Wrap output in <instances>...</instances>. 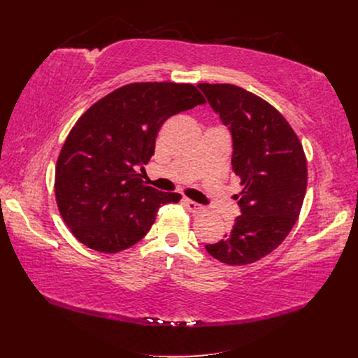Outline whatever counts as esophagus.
<instances>
[{
	"label": "esophagus",
	"instance_id": "obj_1",
	"mask_svg": "<svg viewBox=\"0 0 358 358\" xmlns=\"http://www.w3.org/2000/svg\"><path fill=\"white\" fill-rule=\"evenodd\" d=\"M182 204H184V208L189 210V212H192V213H200L203 210V208H201L199 203H196V201H193L190 199H184Z\"/></svg>",
	"mask_w": 358,
	"mask_h": 358
}]
</instances>
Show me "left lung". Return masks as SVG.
I'll use <instances>...</instances> for the list:
<instances>
[{
    "instance_id": "obj_1",
    "label": "left lung",
    "mask_w": 358,
    "mask_h": 358,
    "mask_svg": "<svg viewBox=\"0 0 358 358\" xmlns=\"http://www.w3.org/2000/svg\"><path fill=\"white\" fill-rule=\"evenodd\" d=\"M199 88L229 126L232 169L243 185L232 229L206 250L228 266L252 264L285 241L299 217L308 185L305 150L283 115L255 94L232 84Z\"/></svg>"
}]
</instances>
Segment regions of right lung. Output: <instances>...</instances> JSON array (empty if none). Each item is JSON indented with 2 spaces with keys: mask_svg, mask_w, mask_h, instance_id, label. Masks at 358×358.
<instances>
[{
  "mask_svg": "<svg viewBox=\"0 0 358 358\" xmlns=\"http://www.w3.org/2000/svg\"><path fill=\"white\" fill-rule=\"evenodd\" d=\"M206 100L192 84L134 83L94 103L71 129L55 169V197L66 227L85 247L113 254L152 227L161 206L181 194L142 180L164 122Z\"/></svg>",
  "mask_w": 358,
  "mask_h": 358,
  "instance_id": "obj_1",
  "label": "right lung"
}]
</instances>
